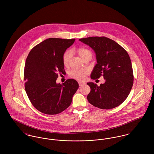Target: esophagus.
Listing matches in <instances>:
<instances>
[{
  "label": "esophagus",
  "mask_w": 154,
  "mask_h": 154,
  "mask_svg": "<svg viewBox=\"0 0 154 154\" xmlns=\"http://www.w3.org/2000/svg\"><path fill=\"white\" fill-rule=\"evenodd\" d=\"M78 83H79V87H81L82 85H84V84H85V83H83V82H79Z\"/></svg>",
  "instance_id": "34e87169"
}]
</instances>
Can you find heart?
<instances>
[{"label": "heart", "instance_id": "b5f03b06", "mask_svg": "<svg viewBox=\"0 0 154 154\" xmlns=\"http://www.w3.org/2000/svg\"><path fill=\"white\" fill-rule=\"evenodd\" d=\"M77 52L79 56L85 60L88 58L92 57V52L87 48L83 47H79L77 49ZM72 56V51L70 50H66L63 55V63L64 66H68L70 60ZM88 74V71L87 70H78L73 69L69 73V76L78 81H82L85 79L86 75Z\"/></svg>", "mask_w": 154, "mask_h": 154}]
</instances>
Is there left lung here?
Returning a JSON list of instances; mask_svg holds the SVG:
<instances>
[{"label":"left lung","instance_id":"1","mask_svg":"<svg viewBox=\"0 0 154 154\" xmlns=\"http://www.w3.org/2000/svg\"><path fill=\"white\" fill-rule=\"evenodd\" d=\"M79 41L90 46L95 52L97 64L91 75L92 79L103 76L106 82L98 86L88 82L91 91L89 103L101 109H111L128 97L133 84L132 63L128 52L114 40L106 37H90Z\"/></svg>","mask_w":154,"mask_h":154}]
</instances>
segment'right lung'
Masks as SVG:
<instances>
[{
	"instance_id": "obj_1",
	"label": "right lung",
	"mask_w": 154,
	"mask_h": 154,
	"mask_svg": "<svg viewBox=\"0 0 154 154\" xmlns=\"http://www.w3.org/2000/svg\"><path fill=\"white\" fill-rule=\"evenodd\" d=\"M75 39L50 38L34 47L25 64V89L32 106L46 114H57L70 105L79 88L77 81L69 79L56 84L58 74L66 73L63 55Z\"/></svg>"
}]
</instances>
